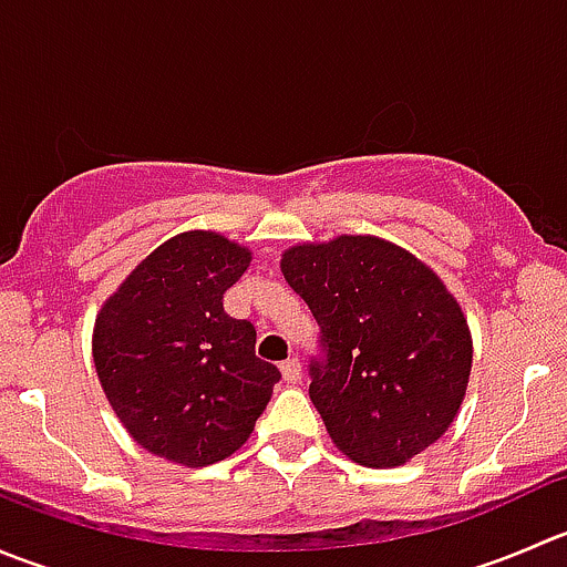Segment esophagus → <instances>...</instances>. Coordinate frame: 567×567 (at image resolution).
Wrapping results in <instances>:
<instances>
[{
    "instance_id": "obj_1",
    "label": "esophagus",
    "mask_w": 567,
    "mask_h": 567,
    "mask_svg": "<svg viewBox=\"0 0 567 567\" xmlns=\"http://www.w3.org/2000/svg\"><path fill=\"white\" fill-rule=\"evenodd\" d=\"M282 375L288 384H299L301 381V362L299 359H288V362H282Z\"/></svg>"
}]
</instances>
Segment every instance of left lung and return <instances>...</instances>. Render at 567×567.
<instances>
[{
    "instance_id": "obj_1",
    "label": "left lung",
    "mask_w": 567,
    "mask_h": 567,
    "mask_svg": "<svg viewBox=\"0 0 567 567\" xmlns=\"http://www.w3.org/2000/svg\"><path fill=\"white\" fill-rule=\"evenodd\" d=\"M320 326L310 398L337 450L373 468L444 436L472 373V331L436 271L375 236H337L282 255Z\"/></svg>"
}]
</instances>
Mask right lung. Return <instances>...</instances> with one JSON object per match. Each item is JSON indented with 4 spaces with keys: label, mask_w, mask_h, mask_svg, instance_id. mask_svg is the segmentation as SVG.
<instances>
[{
    "label": "right lung",
    "mask_w": 567,
    "mask_h": 567,
    "mask_svg": "<svg viewBox=\"0 0 567 567\" xmlns=\"http://www.w3.org/2000/svg\"><path fill=\"white\" fill-rule=\"evenodd\" d=\"M251 251L210 230L153 249L101 307L93 362L114 414L147 453L208 466L236 453L279 370L255 357L257 331L225 312Z\"/></svg>",
    "instance_id": "obj_1"
}]
</instances>
